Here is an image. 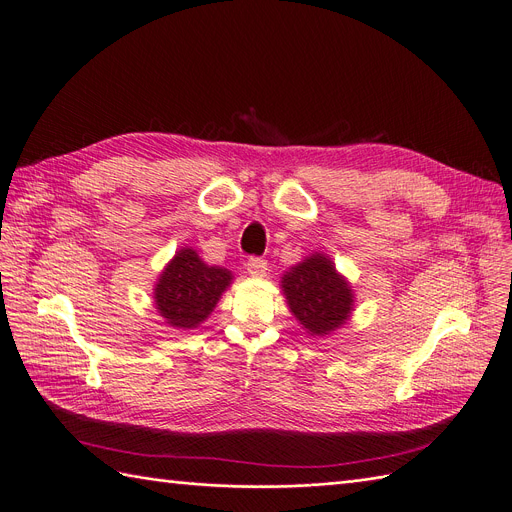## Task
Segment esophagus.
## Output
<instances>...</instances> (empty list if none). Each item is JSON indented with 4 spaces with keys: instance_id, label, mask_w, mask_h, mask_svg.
Here are the masks:
<instances>
[{
    "instance_id": "esophagus-1",
    "label": "esophagus",
    "mask_w": 512,
    "mask_h": 512,
    "mask_svg": "<svg viewBox=\"0 0 512 512\" xmlns=\"http://www.w3.org/2000/svg\"><path fill=\"white\" fill-rule=\"evenodd\" d=\"M246 268H248V275L250 277H264L266 270H268L266 260H262V258H250Z\"/></svg>"
}]
</instances>
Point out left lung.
I'll return each instance as SVG.
<instances>
[{
	"label": "left lung",
	"instance_id": "left-lung-1",
	"mask_svg": "<svg viewBox=\"0 0 512 512\" xmlns=\"http://www.w3.org/2000/svg\"><path fill=\"white\" fill-rule=\"evenodd\" d=\"M289 312L310 337H328L347 324L355 306L351 283L339 273L333 258L314 252L281 277Z\"/></svg>",
	"mask_w": 512,
	"mask_h": 512
}]
</instances>
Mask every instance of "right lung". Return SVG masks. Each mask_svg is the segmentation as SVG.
<instances>
[{"instance_id":"1","label":"right lung","mask_w":512,"mask_h":512,"mask_svg":"<svg viewBox=\"0 0 512 512\" xmlns=\"http://www.w3.org/2000/svg\"><path fill=\"white\" fill-rule=\"evenodd\" d=\"M231 270L206 264L196 250L179 248L155 283V308L173 328H196L231 285Z\"/></svg>"}]
</instances>
